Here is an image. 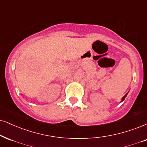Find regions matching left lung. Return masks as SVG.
Returning a JSON list of instances; mask_svg holds the SVG:
<instances>
[{
  "instance_id": "1",
  "label": "left lung",
  "mask_w": 147,
  "mask_h": 147,
  "mask_svg": "<svg viewBox=\"0 0 147 147\" xmlns=\"http://www.w3.org/2000/svg\"><path fill=\"white\" fill-rule=\"evenodd\" d=\"M127 93L126 95H125L123 96V98L121 99V102H122L123 101H124V99H125V97H126V96H127Z\"/></svg>"
}]
</instances>
